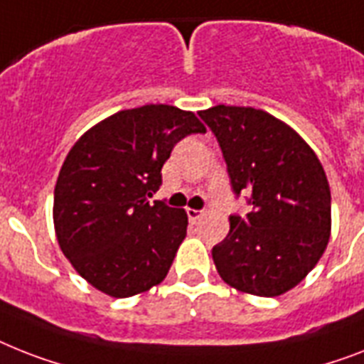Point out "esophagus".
I'll return each mask as SVG.
<instances>
[{"label": "esophagus", "instance_id": "obj_1", "mask_svg": "<svg viewBox=\"0 0 364 364\" xmlns=\"http://www.w3.org/2000/svg\"><path fill=\"white\" fill-rule=\"evenodd\" d=\"M202 215H203V211H198V209H187V217H188V220H191L192 224L198 223Z\"/></svg>", "mask_w": 364, "mask_h": 364}]
</instances>
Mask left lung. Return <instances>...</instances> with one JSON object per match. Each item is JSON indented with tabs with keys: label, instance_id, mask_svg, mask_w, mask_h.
Segmentation results:
<instances>
[{
	"label": "left lung",
	"instance_id": "1",
	"mask_svg": "<svg viewBox=\"0 0 364 364\" xmlns=\"http://www.w3.org/2000/svg\"><path fill=\"white\" fill-rule=\"evenodd\" d=\"M217 138L235 196L252 211L232 215L230 232L211 250L226 284L277 297L314 269L331 235V191L316 153L271 114L245 106L200 112Z\"/></svg>",
	"mask_w": 364,
	"mask_h": 364
}]
</instances>
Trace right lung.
<instances>
[{
  "instance_id": "1",
  "label": "right lung",
  "mask_w": 364,
  "mask_h": 364,
  "mask_svg": "<svg viewBox=\"0 0 364 364\" xmlns=\"http://www.w3.org/2000/svg\"><path fill=\"white\" fill-rule=\"evenodd\" d=\"M198 132L205 127L192 112L146 105L91 127L65 159L54 191L58 243L102 294H141L170 271L187 235V213L149 205V198L173 146Z\"/></svg>"
}]
</instances>
